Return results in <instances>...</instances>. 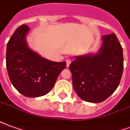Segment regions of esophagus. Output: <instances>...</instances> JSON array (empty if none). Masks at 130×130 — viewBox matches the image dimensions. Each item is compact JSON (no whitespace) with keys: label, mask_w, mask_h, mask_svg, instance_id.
Masks as SVG:
<instances>
[{"label":"esophagus","mask_w":130,"mask_h":130,"mask_svg":"<svg viewBox=\"0 0 130 130\" xmlns=\"http://www.w3.org/2000/svg\"><path fill=\"white\" fill-rule=\"evenodd\" d=\"M70 63H71V60H70V59H67L66 60V64H67V67H69L70 65Z\"/></svg>","instance_id":"1"}]
</instances>
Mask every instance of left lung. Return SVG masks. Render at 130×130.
<instances>
[{"label":"left lung","mask_w":130,"mask_h":130,"mask_svg":"<svg viewBox=\"0 0 130 130\" xmlns=\"http://www.w3.org/2000/svg\"><path fill=\"white\" fill-rule=\"evenodd\" d=\"M96 54L76 56L70 65L73 87L85 101L101 103L117 89L123 72V48L114 33L102 36Z\"/></svg>","instance_id":"left-lung-1"}]
</instances>
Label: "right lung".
<instances>
[{
	"label": "right lung",
	"mask_w": 130,
	"mask_h": 130,
	"mask_svg": "<svg viewBox=\"0 0 130 130\" xmlns=\"http://www.w3.org/2000/svg\"><path fill=\"white\" fill-rule=\"evenodd\" d=\"M29 27L16 29L7 45L6 66L14 87L27 97L44 96L52 89L66 62H54L41 57L28 47L26 36Z\"/></svg>",
	"instance_id": "right-lung-1"
}]
</instances>
